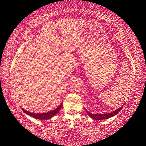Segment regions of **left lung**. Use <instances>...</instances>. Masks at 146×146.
<instances>
[{
    "label": "left lung",
    "instance_id": "left-lung-1",
    "mask_svg": "<svg viewBox=\"0 0 146 146\" xmlns=\"http://www.w3.org/2000/svg\"><path fill=\"white\" fill-rule=\"evenodd\" d=\"M124 104H123L121 107L118 108V109L115 110L111 112H108V113H106V114H93V113H91V112H89V111H87L86 109L85 110L91 118H93L95 120H106V119H108L111 118L112 116H114L115 115H116L120 111L121 109L123 108V106H124Z\"/></svg>",
    "mask_w": 146,
    "mask_h": 146
}]
</instances>
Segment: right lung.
Instances as JSON below:
<instances>
[{
    "label": "right lung",
    "instance_id": "1",
    "mask_svg": "<svg viewBox=\"0 0 146 146\" xmlns=\"http://www.w3.org/2000/svg\"><path fill=\"white\" fill-rule=\"evenodd\" d=\"M62 102L59 105L58 107L55 108V109L52 110V111L48 112H45V113H34V112H30L27 110H24V108H22V110H23L24 113L26 114L28 116L32 117L38 120H48V119H51L60 110L61 106H62Z\"/></svg>",
    "mask_w": 146,
    "mask_h": 146
}]
</instances>
